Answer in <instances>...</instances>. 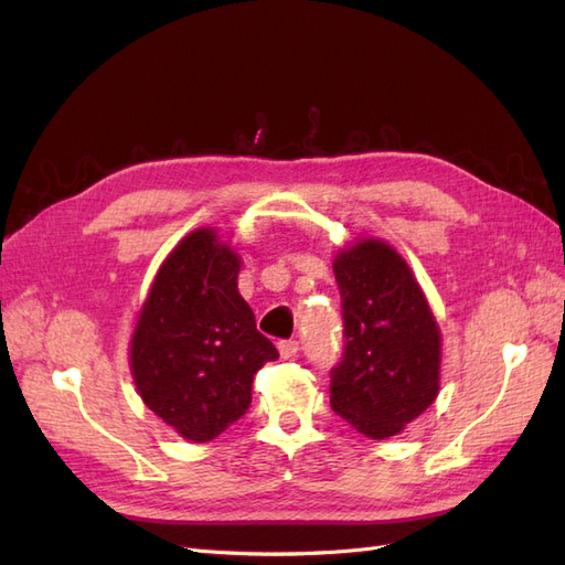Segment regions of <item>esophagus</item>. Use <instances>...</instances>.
<instances>
[{"label": "esophagus", "instance_id": "1", "mask_svg": "<svg viewBox=\"0 0 565 565\" xmlns=\"http://www.w3.org/2000/svg\"><path fill=\"white\" fill-rule=\"evenodd\" d=\"M297 351H299V341H295V339L278 341V353H280V358H285V361H289V358H295Z\"/></svg>", "mask_w": 565, "mask_h": 565}]
</instances>
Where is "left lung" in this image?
Wrapping results in <instances>:
<instances>
[{
    "label": "left lung",
    "mask_w": 565,
    "mask_h": 565,
    "mask_svg": "<svg viewBox=\"0 0 565 565\" xmlns=\"http://www.w3.org/2000/svg\"><path fill=\"white\" fill-rule=\"evenodd\" d=\"M332 268L347 347L330 372V403L355 431L384 440L436 401L440 328L413 268L380 237L341 247Z\"/></svg>",
    "instance_id": "8db88e82"
}]
</instances>
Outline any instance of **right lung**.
<instances>
[{
  "instance_id": "obj_1",
  "label": "right lung",
  "mask_w": 565,
  "mask_h": 565,
  "mask_svg": "<svg viewBox=\"0 0 565 565\" xmlns=\"http://www.w3.org/2000/svg\"><path fill=\"white\" fill-rule=\"evenodd\" d=\"M241 266L216 228L188 233L158 268L136 318V391L185 440L207 443L241 419L254 374L278 358L237 292Z\"/></svg>"
}]
</instances>
